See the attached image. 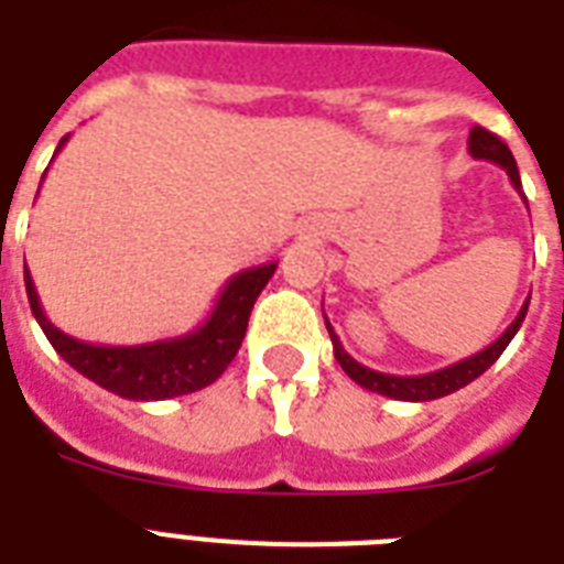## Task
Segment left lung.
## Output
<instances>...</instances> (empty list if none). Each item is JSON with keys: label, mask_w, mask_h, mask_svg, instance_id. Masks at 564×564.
I'll return each mask as SVG.
<instances>
[{"label": "left lung", "mask_w": 564, "mask_h": 564, "mask_svg": "<svg viewBox=\"0 0 564 564\" xmlns=\"http://www.w3.org/2000/svg\"><path fill=\"white\" fill-rule=\"evenodd\" d=\"M468 152H471L477 161H491V163H498L500 170H507L512 187L521 193V175H518L516 158H512L509 145L503 143L500 137H495L491 131H486V128L474 126L471 137H468ZM521 198H524V193H521ZM527 307H530V299L524 301V307H521V313L516 316V322H512V325H509L507 330H503V334L489 345V348H482L480 354L465 357V360L454 362V366H447V369L430 371V375H415V377L383 375V371L366 369L362 362H357L351 354L345 351L343 343H339V336L334 334V327H330V322H327V316H325V325H327V334H330V343H334L336 362L343 366L345 375L351 377L354 383H360L362 389H369V392L394 398V401H436V398H445V394L456 392V389H463V386H468L471 380H477L482 371L489 369L491 362L498 360L500 354L507 351V345L512 343V336L518 334V327H521V322H524Z\"/></svg>", "instance_id": "obj_1"}]
</instances>
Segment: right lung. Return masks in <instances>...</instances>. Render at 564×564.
I'll return each mask as SVG.
<instances>
[{
    "instance_id": "add662e5",
    "label": "right lung",
    "mask_w": 564,
    "mask_h": 564,
    "mask_svg": "<svg viewBox=\"0 0 564 564\" xmlns=\"http://www.w3.org/2000/svg\"><path fill=\"white\" fill-rule=\"evenodd\" d=\"M69 140V134L57 143ZM55 152V154H57ZM278 263H263L234 274L216 299V307L202 327L175 339H158L145 345H90L75 336L57 330L40 307L37 290L25 265V292H29L31 313L43 327V334L61 357L78 375L90 377L101 389L128 398V401H166L178 394L198 392L230 366L239 345L246 339L248 316L257 295L263 292Z\"/></svg>"
}]
</instances>
